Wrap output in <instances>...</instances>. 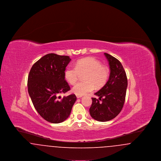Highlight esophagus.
I'll return each instance as SVG.
<instances>
[{"instance_id":"obj_1","label":"esophagus","mask_w":161,"mask_h":161,"mask_svg":"<svg viewBox=\"0 0 161 161\" xmlns=\"http://www.w3.org/2000/svg\"><path fill=\"white\" fill-rule=\"evenodd\" d=\"M81 97H82V96H80V95H77V98H81Z\"/></svg>"}]
</instances>
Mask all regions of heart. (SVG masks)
Listing matches in <instances>:
<instances>
[{
  "label": "heart",
  "mask_w": 161,
  "mask_h": 161,
  "mask_svg": "<svg viewBox=\"0 0 161 161\" xmlns=\"http://www.w3.org/2000/svg\"><path fill=\"white\" fill-rule=\"evenodd\" d=\"M83 79L72 88V92L77 95L83 96L88 92L93 91L95 86L101 87L106 83L109 69L106 66L93 57H86L78 60L75 67L69 66L64 71V77L69 84H75L78 78L79 74L84 73Z\"/></svg>",
  "instance_id": "obj_1"
}]
</instances>
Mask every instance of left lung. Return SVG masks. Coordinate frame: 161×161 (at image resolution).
<instances>
[{"mask_svg": "<svg viewBox=\"0 0 161 161\" xmlns=\"http://www.w3.org/2000/svg\"><path fill=\"white\" fill-rule=\"evenodd\" d=\"M110 70L108 80L95 93L99 99L92 98L90 115L94 119L106 122L118 115L123 108L127 87L126 73L121 62L110 54L104 53Z\"/></svg>", "mask_w": 161, "mask_h": 161, "instance_id": "obj_1", "label": "left lung"}]
</instances>
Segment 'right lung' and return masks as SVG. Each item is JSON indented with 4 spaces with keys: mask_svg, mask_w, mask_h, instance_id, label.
Instances as JSON below:
<instances>
[{
    "mask_svg": "<svg viewBox=\"0 0 161 161\" xmlns=\"http://www.w3.org/2000/svg\"><path fill=\"white\" fill-rule=\"evenodd\" d=\"M71 59L69 56L46 54L32 66L28 78V90L38 114L49 123L65 121L70 115L77 97L60 95L70 89L64 71Z\"/></svg>",
    "mask_w": 161,
    "mask_h": 161,
    "instance_id": "add662e5",
    "label": "right lung"
}]
</instances>
